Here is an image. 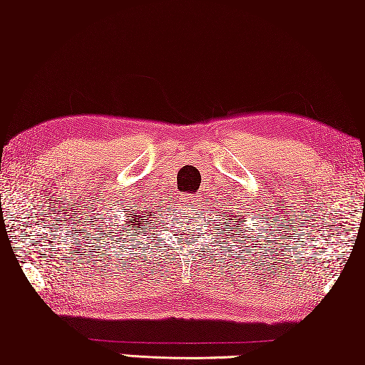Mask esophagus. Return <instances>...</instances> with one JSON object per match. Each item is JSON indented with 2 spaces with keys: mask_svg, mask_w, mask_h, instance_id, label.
Instances as JSON below:
<instances>
[{
  "mask_svg": "<svg viewBox=\"0 0 365 365\" xmlns=\"http://www.w3.org/2000/svg\"><path fill=\"white\" fill-rule=\"evenodd\" d=\"M196 202H198V200H196L195 196H187V203H191V205H196Z\"/></svg>",
  "mask_w": 365,
  "mask_h": 365,
  "instance_id": "obj_1",
  "label": "esophagus"
}]
</instances>
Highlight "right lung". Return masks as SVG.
<instances>
[{
  "mask_svg": "<svg viewBox=\"0 0 365 365\" xmlns=\"http://www.w3.org/2000/svg\"><path fill=\"white\" fill-rule=\"evenodd\" d=\"M128 217L129 219L125 220V224H124L125 227H138V226H141L143 222H146V219H143V215H134L129 212Z\"/></svg>",
  "mask_w": 365,
  "mask_h": 365,
  "instance_id": "obj_1",
  "label": "right lung"
}]
</instances>
